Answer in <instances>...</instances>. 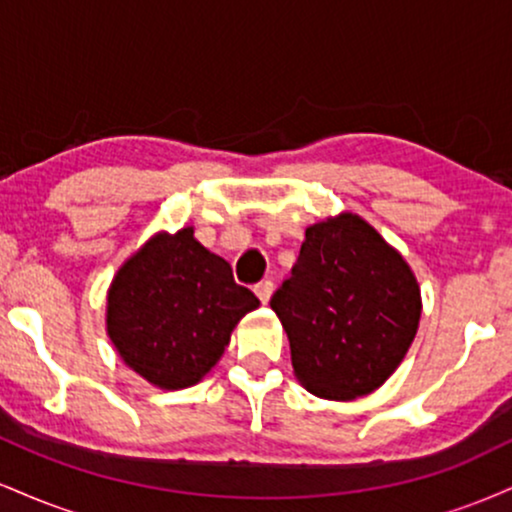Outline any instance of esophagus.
<instances>
[{"label": "esophagus", "instance_id": "34e87169", "mask_svg": "<svg viewBox=\"0 0 512 512\" xmlns=\"http://www.w3.org/2000/svg\"><path fill=\"white\" fill-rule=\"evenodd\" d=\"M272 291H274V284H272V281H260V284L255 286L257 298H260L262 303H269V298H272Z\"/></svg>", "mask_w": 512, "mask_h": 512}]
</instances>
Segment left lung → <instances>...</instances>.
Returning a JSON list of instances; mask_svg holds the SVG:
<instances>
[{
  "label": "left lung",
  "instance_id": "obj_1",
  "mask_svg": "<svg viewBox=\"0 0 512 512\" xmlns=\"http://www.w3.org/2000/svg\"><path fill=\"white\" fill-rule=\"evenodd\" d=\"M269 305L289 337L298 383L349 402L378 390L407 356L421 289L407 260L344 211L305 228L301 255Z\"/></svg>",
  "mask_w": 512,
  "mask_h": 512
}]
</instances>
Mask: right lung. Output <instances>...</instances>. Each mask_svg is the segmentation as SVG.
I'll return each instance as SVG.
<instances>
[{
  "label": "right lung",
  "instance_id": "right-lung-1",
  "mask_svg": "<svg viewBox=\"0 0 512 512\" xmlns=\"http://www.w3.org/2000/svg\"><path fill=\"white\" fill-rule=\"evenodd\" d=\"M260 301L195 238L156 233L127 257L108 289L105 330L122 361L161 390L197 385Z\"/></svg>",
  "mask_w": 512,
  "mask_h": 512
}]
</instances>
